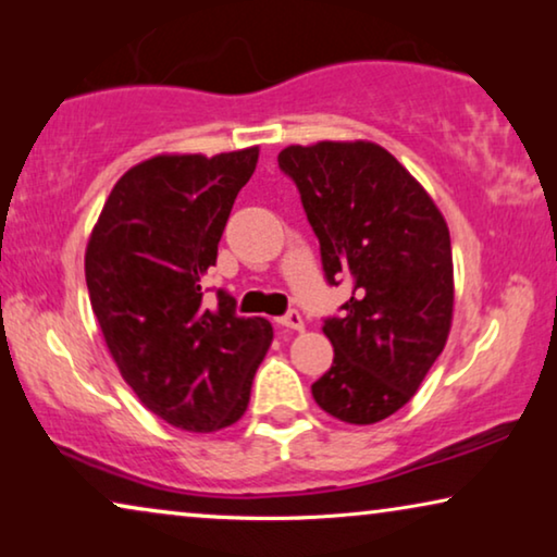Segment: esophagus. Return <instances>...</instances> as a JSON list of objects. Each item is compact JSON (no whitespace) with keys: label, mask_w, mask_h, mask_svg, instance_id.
Here are the masks:
<instances>
[{"label":"esophagus","mask_w":557,"mask_h":557,"mask_svg":"<svg viewBox=\"0 0 557 557\" xmlns=\"http://www.w3.org/2000/svg\"><path fill=\"white\" fill-rule=\"evenodd\" d=\"M278 324L286 326V330H294V332H301V330H304V319H301V314H299V311H296V309L281 317Z\"/></svg>","instance_id":"34e87169"}]
</instances>
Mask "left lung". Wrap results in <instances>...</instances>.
Instances as JSON below:
<instances>
[{
  "instance_id": "8db88e82",
  "label": "left lung",
  "mask_w": 557,
  "mask_h": 557,
  "mask_svg": "<svg viewBox=\"0 0 557 557\" xmlns=\"http://www.w3.org/2000/svg\"><path fill=\"white\" fill-rule=\"evenodd\" d=\"M314 227L330 284L352 278L342 317L324 319L332 368L311 385L337 421L370 425L413 398L454 319L451 235L421 182L372 141L281 149Z\"/></svg>"
}]
</instances>
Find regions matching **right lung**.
<instances>
[{
  "mask_svg": "<svg viewBox=\"0 0 557 557\" xmlns=\"http://www.w3.org/2000/svg\"><path fill=\"white\" fill-rule=\"evenodd\" d=\"M258 147L157 154L132 166L106 200L86 246V284L106 347L141 406L174 429L212 433L246 413L273 339L263 317H238L202 276Z\"/></svg>",
  "mask_w": 557,
  "mask_h": 557,
  "instance_id": "obj_1",
  "label": "right lung"
}]
</instances>
